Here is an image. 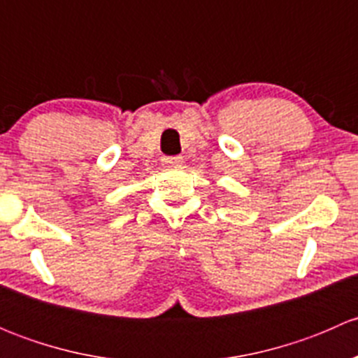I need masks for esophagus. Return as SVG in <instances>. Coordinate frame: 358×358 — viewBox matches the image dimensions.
Masks as SVG:
<instances>
[{
  "instance_id": "esophagus-1",
  "label": "esophagus",
  "mask_w": 358,
  "mask_h": 358,
  "mask_svg": "<svg viewBox=\"0 0 358 358\" xmlns=\"http://www.w3.org/2000/svg\"><path fill=\"white\" fill-rule=\"evenodd\" d=\"M183 162L182 156H166L162 157V164L164 166H180Z\"/></svg>"
}]
</instances>
